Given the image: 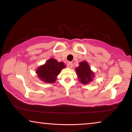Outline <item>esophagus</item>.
<instances>
[{"label":"esophagus","instance_id":"esophagus-1","mask_svg":"<svg viewBox=\"0 0 132 132\" xmlns=\"http://www.w3.org/2000/svg\"><path fill=\"white\" fill-rule=\"evenodd\" d=\"M67 66L69 68H72V66H73V64H72V62H68V64H67Z\"/></svg>","mask_w":132,"mask_h":132}]
</instances>
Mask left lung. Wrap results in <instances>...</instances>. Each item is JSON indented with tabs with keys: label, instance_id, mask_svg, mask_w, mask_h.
Segmentation results:
<instances>
[{
	"label": "left lung",
	"instance_id": "obj_1",
	"mask_svg": "<svg viewBox=\"0 0 132 132\" xmlns=\"http://www.w3.org/2000/svg\"><path fill=\"white\" fill-rule=\"evenodd\" d=\"M76 74L79 79L80 82L84 84H87L92 80L94 73L90 70V68L86 62L80 63L79 66L76 69Z\"/></svg>",
	"mask_w": 132,
	"mask_h": 132
}]
</instances>
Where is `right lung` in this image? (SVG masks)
<instances>
[{
	"label": "right lung",
	"instance_id": "obj_1",
	"mask_svg": "<svg viewBox=\"0 0 132 132\" xmlns=\"http://www.w3.org/2000/svg\"><path fill=\"white\" fill-rule=\"evenodd\" d=\"M65 68L64 63L58 62L54 59H50L44 65L41 66L37 70L38 77L45 82L54 83L57 76L62 69Z\"/></svg>",
	"mask_w": 132,
	"mask_h": 132
}]
</instances>
